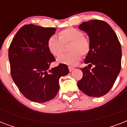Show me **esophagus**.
Returning a JSON list of instances; mask_svg holds the SVG:
<instances>
[{
	"label": "esophagus",
	"mask_w": 127,
	"mask_h": 127,
	"mask_svg": "<svg viewBox=\"0 0 127 127\" xmlns=\"http://www.w3.org/2000/svg\"><path fill=\"white\" fill-rule=\"evenodd\" d=\"M68 69H69L70 72H72L74 70V68L72 67V66H68Z\"/></svg>",
	"instance_id": "34e87169"
}]
</instances>
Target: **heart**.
<instances>
[{
    "label": "heart",
    "instance_id": "b5f03b06",
    "mask_svg": "<svg viewBox=\"0 0 127 127\" xmlns=\"http://www.w3.org/2000/svg\"><path fill=\"white\" fill-rule=\"evenodd\" d=\"M70 42L68 53L62 55L57 59L59 63L74 66L78 63L81 55L86 57L90 53L91 43L82 31L74 28L64 29L59 33V37L53 35L47 40V48L55 57H59L64 51V44Z\"/></svg>",
    "mask_w": 127,
    "mask_h": 127
}]
</instances>
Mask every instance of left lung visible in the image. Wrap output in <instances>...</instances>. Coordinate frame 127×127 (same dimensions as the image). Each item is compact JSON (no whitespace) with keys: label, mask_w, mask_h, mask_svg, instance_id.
Here are the masks:
<instances>
[{"label":"left lung","mask_w":127,"mask_h":127,"mask_svg":"<svg viewBox=\"0 0 127 127\" xmlns=\"http://www.w3.org/2000/svg\"><path fill=\"white\" fill-rule=\"evenodd\" d=\"M78 28L88 35L91 50L84 60L89 65L82 68L83 77L78 82V86L88 96H103L109 92L120 72V42L111 27L104 21L84 22ZM92 66L94 67L91 69Z\"/></svg>","instance_id":"left-lung-1"}]
</instances>
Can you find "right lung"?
I'll return each instance as SVG.
<instances>
[{
  "instance_id": "right-lung-1",
  "label": "right lung",
  "mask_w": 127,
  "mask_h": 127,
  "mask_svg": "<svg viewBox=\"0 0 127 127\" xmlns=\"http://www.w3.org/2000/svg\"><path fill=\"white\" fill-rule=\"evenodd\" d=\"M55 31V28L25 25L18 31L9 47L13 80L20 92L34 102L53 99L59 90V78L69 73L64 64L49 69L55 59L47 43Z\"/></svg>"
}]
</instances>
